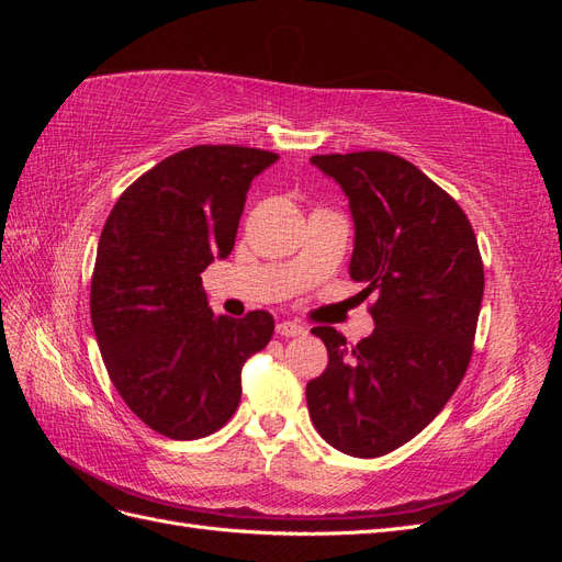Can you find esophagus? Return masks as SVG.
<instances>
[{"mask_svg":"<svg viewBox=\"0 0 562 562\" xmlns=\"http://www.w3.org/2000/svg\"><path fill=\"white\" fill-rule=\"evenodd\" d=\"M277 333L281 337H300L307 330H304V326H300V323H295V321H281V323H277Z\"/></svg>","mask_w":562,"mask_h":562,"instance_id":"1","label":"esophagus"}]
</instances>
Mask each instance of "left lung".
Returning a JSON list of instances; mask_svg holds the SVG:
<instances>
[{"label":"left lung","mask_w":562,"mask_h":562,"mask_svg":"<svg viewBox=\"0 0 562 562\" xmlns=\"http://www.w3.org/2000/svg\"><path fill=\"white\" fill-rule=\"evenodd\" d=\"M349 199V277L375 293V330L349 347L312 328L328 368L307 384L321 438L351 457H382L443 411L471 361L483 260L464 211L417 166L389 151L310 159Z\"/></svg>","instance_id":"8db88e82"}]
</instances>
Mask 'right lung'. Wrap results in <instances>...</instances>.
Returning <instances> with one entry per match:
<instances>
[{
  "instance_id": "right-lung-1",
  "label": "right lung",
  "mask_w": 562,
  "mask_h": 562,
  "mask_svg": "<svg viewBox=\"0 0 562 562\" xmlns=\"http://www.w3.org/2000/svg\"><path fill=\"white\" fill-rule=\"evenodd\" d=\"M279 155L196 145L159 161L119 196L98 241L91 321L119 396L173 440L225 427L241 368L274 333L269 312L215 316L201 271L234 248L252 178Z\"/></svg>"
}]
</instances>
